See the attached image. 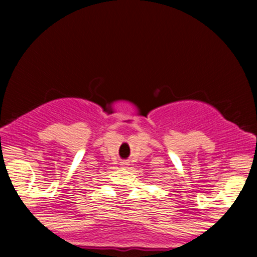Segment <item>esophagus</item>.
<instances>
[{
    "label": "esophagus",
    "mask_w": 257,
    "mask_h": 257,
    "mask_svg": "<svg viewBox=\"0 0 257 257\" xmlns=\"http://www.w3.org/2000/svg\"><path fill=\"white\" fill-rule=\"evenodd\" d=\"M120 166H123V167H126V166H129V162H126V161H123V162H120Z\"/></svg>",
    "instance_id": "esophagus-1"
}]
</instances>
